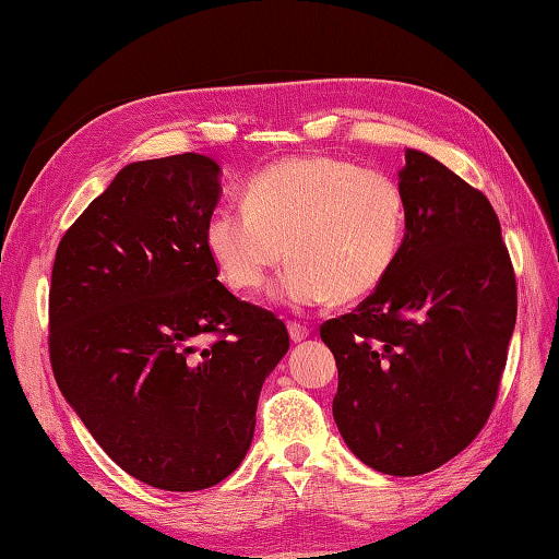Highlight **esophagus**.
I'll use <instances>...</instances> for the list:
<instances>
[{"label":"esophagus","mask_w":559,"mask_h":559,"mask_svg":"<svg viewBox=\"0 0 559 559\" xmlns=\"http://www.w3.org/2000/svg\"><path fill=\"white\" fill-rule=\"evenodd\" d=\"M288 334H290V341H293V343H300V341H305L307 336H310V329L302 326V324L290 322V324H288Z\"/></svg>","instance_id":"esophagus-1"}]
</instances>
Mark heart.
Here are the masks:
<instances>
[{
  "mask_svg": "<svg viewBox=\"0 0 559 559\" xmlns=\"http://www.w3.org/2000/svg\"><path fill=\"white\" fill-rule=\"evenodd\" d=\"M403 233L406 201L391 177L334 156H295L259 170L242 206L211 211L206 249L242 293L264 286L288 254L293 264L273 295L307 310L382 286Z\"/></svg>",
  "mask_w": 559,
  "mask_h": 559,
  "instance_id": "1",
  "label": "heart"
}]
</instances>
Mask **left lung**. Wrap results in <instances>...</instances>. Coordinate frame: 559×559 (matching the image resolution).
<instances>
[{"label": "left lung", "mask_w": 559, "mask_h": 559, "mask_svg": "<svg viewBox=\"0 0 559 559\" xmlns=\"http://www.w3.org/2000/svg\"><path fill=\"white\" fill-rule=\"evenodd\" d=\"M406 235L382 286L319 336L338 367L343 442L386 476L454 459L488 423L516 324V278L488 197L406 148Z\"/></svg>", "instance_id": "left-lung-1"}]
</instances>
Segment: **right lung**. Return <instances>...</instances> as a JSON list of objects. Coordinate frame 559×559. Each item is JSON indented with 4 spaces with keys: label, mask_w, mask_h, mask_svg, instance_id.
<instances>
[{
    "label": "right lung",
    "mask_w": 559,
    "mask_h": 559,
    "mask_svg": "<svg viewBox=\"0 0 559 559\" xmlns=\"http://www.w3.org/2000/svg\"><path fill=\"white\" fill-rule=\"evenodd\" d=\"M218 199L209 156L129 163L55 254L57 386L105 454L158 490H204L240 466L261 384L290 346L281 319L218 281Z\"/></svg>",
    "instance_id": "obj_1"
}]
</instances>
